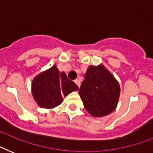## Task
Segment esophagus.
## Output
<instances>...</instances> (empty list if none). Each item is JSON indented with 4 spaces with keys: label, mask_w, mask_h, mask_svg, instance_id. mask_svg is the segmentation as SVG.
I'll use <instances>...</instances> for the list:
<instances>
[{
    "label": "esophagus",
    "mask_w": 153,
    "mask_h": 153,
    "mask_svg": "<svg viewBox=\"0 0 153 153\" xmlns=\"http://www.w3.org/2000/svg\"><path fill=\"white\" fill-rule=\"evenodd\" d=\"M74 82L76 83L77 86H79V87H80V82H79V80H78V79H75V80H74Z\"/></svg>",
    "instance_id": "esophagus-1"
}]
</instances>
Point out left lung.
<instances>
[{
  "label": "left lung",
  "instance_id": "1",
  "mask_svg": "<svg viewBox=\"0 0 153 153\" xmlns=\"http://www.w3.org/2000/svg\"><path fill=\"white\" fill-rule=\"evenodd\" d=\"M120 93L118 81L102 63L87 68L79 91L85 109L94 117H102L114 112Z\"/></svg>",
  "mask_w": 153,
  "mask_h": 153
}]
</instances>
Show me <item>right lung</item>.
Masks as SVG:
<instances>
[{
  "label": "right lung",
  "mask_w": 153,
  "mask_h": 153,
  "mask_svg": "<svg viewBox=\"0 0 153 153\" xmlns=\"http://www.w3.org/2000/svg\"><path fill=\"white\" fill-rule=\"evenodd\" d=\"M79 86L67 78L64 72L59 73L56 65L40 72L32 82V94L35 102L40 108L53 109L62 102V97Z\"/></svg>",
  "instance_id": "add662e5"
}]
</instances>
